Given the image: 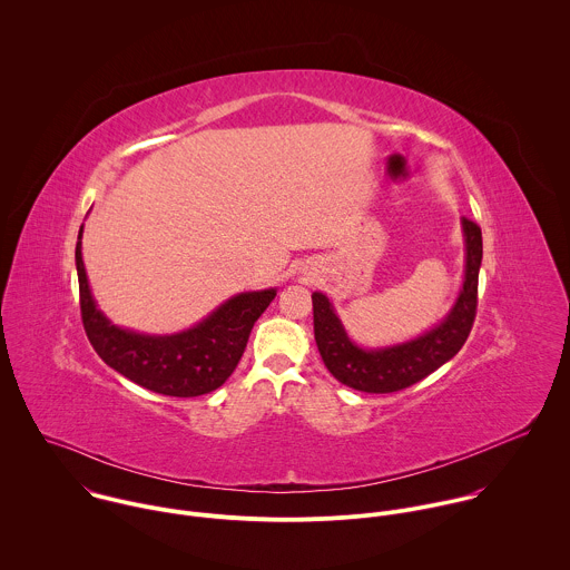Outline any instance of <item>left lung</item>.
I'll return each mask as SVG.
<instances>
[{"mask_svg":"<svg viewBox=\"0 0 570 570\" xmlns=\"http://www.w3.org/2000/svg\"><path fill=\"white\" fill-rule=\"evenodd\" d=\"M460 223L464 238L462 287L446 316L411 341L363 347L345 330L334 303L323 292L312 294L316 345L334 379L356 391L391 393L426 379L462 350L475 318L482 229L469 218Z\"/></svg>","mask_w":570,"mask_h":570,"instance_id":"obj_1","label":"left lung"}]
</instances>
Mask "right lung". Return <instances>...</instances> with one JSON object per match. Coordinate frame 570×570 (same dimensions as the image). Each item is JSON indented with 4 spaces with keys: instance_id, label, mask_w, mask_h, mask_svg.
<instances>
[{
    "instance_id": "obj_1",
    "label": "right lung",
    "mask_w": 570,
    "mask_h": 570,
    "mask_svg": "<svg viewBox=\"0 0 570 570\" xmlns=\"http://www.w3.org/2000/svg\"><path fill=\"white\" fill-rule=\"evenodd\" d=\"M83 225L79 227L75 265L79 276L81 318L99 358L155 393L194 397L218 389L236 370L249 332L276 296V287L240 292L203 321L175 334H146L115 325L97 305L81 254Z\"/></svg>"
}]
</instances>
